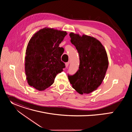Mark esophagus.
Returning a JSON list of instances; mask_svg holds the SVG:
<instances>
[{
	"label": "esophagus",
	"mask_w": 132,
	"mask_h": 132,
	"mask_svg": "<svg viewBox=\"0 0 132 132\" xmlns=\"http://www.w3.org/2000/svg\"><path fill=\"white\" fill-rule=\"evenodd\" d=\"M69 64V62L66 63H65V66H66V67H67L68 66Z\"/></svg>",
	"instance_id": "1"
}]
</instances>
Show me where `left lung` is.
I'll list each match as a JSON object with an SVG mask.
<instances>
[{"label": "left lung", "instance_id": "8db88e82", "mask_svg": "<svg viewBox=\"0 0 132 132\" xmlns=\"http://www.w3.org/2000/svg\"><path fill=\"white\" fill-rule=\"evenodd\" d=\"M70 42L79 55L78 71L68 79L72 88L79 94H88L101 84L106 73L109 61L106 51L101 42L92 36L70 33Z\"/></svg>", "mask_w": 132, "mask_h": 132}]
</instances>
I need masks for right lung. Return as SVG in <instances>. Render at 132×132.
Listing matches in <instances>:
<instances>
[{
    "instance_id": "obj_1",
    "label": "right lung",
    "mask_w": 132,
    "mask_h": 132,
    "mask_svg": "<svg viewBox=\"0 0 132 132\" xmlns=\"http://www.w3.org/2000/svg\"><path fill=\"white\" fill-rule=\"evenodd\" d=\"M67 34L66 31L45 28L31 37L25 57V72L30 86L44 90L63 70L65 65L61 61V56L64 50L59 45Z\"/></svg>"
}]
</instances>
